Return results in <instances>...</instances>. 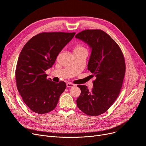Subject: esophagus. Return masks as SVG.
Masks as SVG:
<instances>
[{
  "label": "esophagus",
  "mask_w": 146,
  "mask_h": 146,
  "mask_svg": "<svg viewBox=\"0 0 146 146\" xmlns=\"http://www.w3.org/2000/svg\"><path fill=\"white\" fill-rule=\"evenodd\" d=\"M75 85L73 83H69V82H68L67 83H66V86H67L68 88H71V87H73Z\"/></svg>",
  "instance_id": "obj_1"
}]
</instances>
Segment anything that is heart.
I'll return each instance as SVG.
<instances>
[{
	"label": "heart",
	"instance_id": "1",
	"mask_svg": "<svg viewBox=\"0 0 146 146\" xmlns=\"http://www.w3.org/2000/svg\"><path fill=\"white\" fill-rule=\"evenodd\" d=\"M82 50H86V48L83 46L79 44L74 48V52H79V51H82Z\"/></svg>",
	"mask_w": 146,
	"mask_h": 146
}]
</instances>
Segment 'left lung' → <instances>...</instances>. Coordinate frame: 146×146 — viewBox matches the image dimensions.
<instances>
[{
    "label": "left lung",
    "instance_id": "obj_1",
    "mask_svg": "<svg viewBox=\"0 0 146 146\" xmlns=\"http://www.w3.org/2000/svg\"><path fill=\"white\" fill-rule=\"evenodd\" d=\"M76 38L90 47L88 69L96 77L91 91L85 85H77L81 90L77 107L88 115L99 116L107 111L120 93L125 73L124 57L117 44L101 30H83Z\"/></svg>",
    "mask_w": 146,
    "mask_h": 146
}]
</instances>
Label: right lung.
<instances>
[{
	"label": "right lung",
	"instance_id": "add662e5",
	"mask_svg": "<svg viewBox=\"0 0 146 146\" xmlns=\"http://www.w3.org/2000/svg\"><path fill=\"white\" fill-rule=\"evenodd\" d=\"M76 33L43 32L25 44L17 60L16 81L24 103L33 112L45 114L56 107L66 89L65 82H52L45 71Z\"/></svg>",
	"mask_w": 146,
	"mask_h": 146
}]
</instances>
